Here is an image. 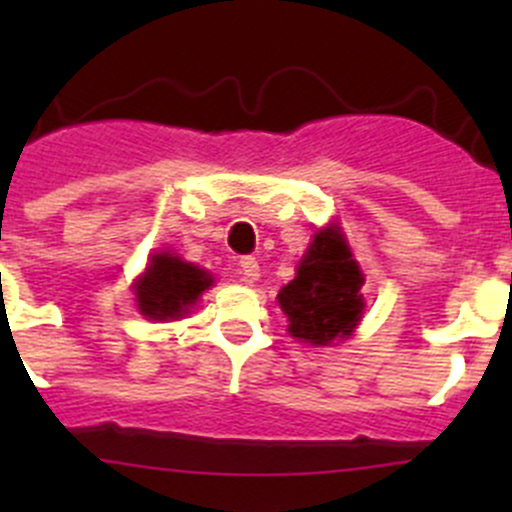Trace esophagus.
I'll use <instances>...</instances> for the list:
<instances>
[{"instance_id":"1","label":"esophagus","mask_w":512,"mask_h":512,"mask_svg":"<svg viewBox=\"0 0 512 512\" xmlns=\"http://www.w3.org/2000/svg\"><path fill=\"white\" fill-rule=\"evenodd\" d=\"M237 275H240V282L245 285H252V282L260 280V262L255 257H240V267H237Z\"/></svg>"}]
</instances>
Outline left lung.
<instances>
[{"label":"left lung","instance_id":"8db88e82","mask_svg":"<svg viewBox=\"0 0 512 512\" xmlns=\"http://www.w3.org/2000/svg\"><path fill=\"white\" fill-rule=\"evenodd\" d=\"M364 275L337 223L314 235L297 265V277L277 294L289 337L329 347L354 334L364 317Z\"/></svg>","mask_w":512,"mask_h":512}]
</instances>
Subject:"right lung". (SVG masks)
<instances>
[{
    "label": "right lung",
    "mask_w": 512,
    "mask_h": 512,
    "mask_svg": "<svg viewBox=\"0 0 512 512\" xmlns=\"http://www.w3.org/2000/svg\"><path fill=\"white\" fill-rule=\"evenodd\" d=\"M213 282V275L193 262L180 260L173 252H158L151 257L146 272L133 282L136 307L143 317L158 322L183 319Z\"/></svg>",
    "instance_id": "1"
}]
</instances>
